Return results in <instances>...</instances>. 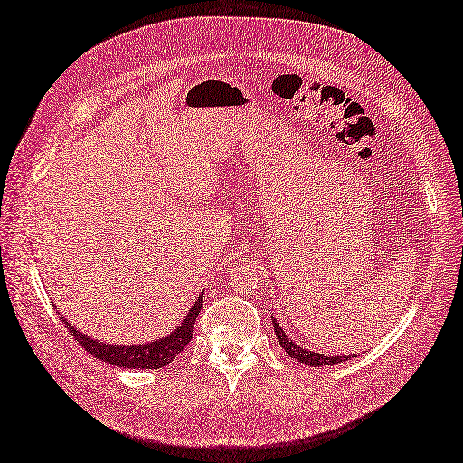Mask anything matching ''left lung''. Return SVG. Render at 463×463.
<instances>
[{
  "instance_id": "1",
  "label": "left lung",
  "mask_w": 463,
  "mask_h": 463,
  "mask_svg": "<svg viewBox=\"0 0 463 463\" xmlns=\"http://www.w3.org/2000/svg\"><path fill=\"white\" fill-rule=\"evenodd\" d=\"M271 323H274V333L278 336L279 346L286 350L291 355V358H295V360L305 364V365L321 367V365H335V364H340V362H346L348 360V355H325V354L311 352V350H307V348H303L299 345H295L293 340H289V336L286 335V330L281 328V325L276 321L274 317H271ZM352 358H355V354L352 355Z\"/></svg>"
}]
</instances>
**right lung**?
I'll return each mask as SVG.
<instances>
[{
	"label": "right lung",
	"instance_id": "obj_1",
	"mask_svg": "<svg viewBox=\"0 0 463 463\" xmlns=\"http://www.w3.org/2000/svg\"><path fill=\"white\" fill-rule=\"evenodd\" d=\"M203 298L205 295L201 291V295L192 305V309H189V313L185 315L182 325L174 328L168 336L154 342H142V345H135V346L105 345V342L93 340L86 335H81L80 330H76L72 325H70L62 315L61 318L66 325L68 333L78 340V345H81V348H86L91 355H96V358L118 367H128V370H135V367L137 370H160V367L170 365L175 355L184 352V348L189 345L194 326H195V318L201 311V305H203Z\"/></svg>",
	"mask_w": 463,
	"mask_h": 463
}]
</instances>
